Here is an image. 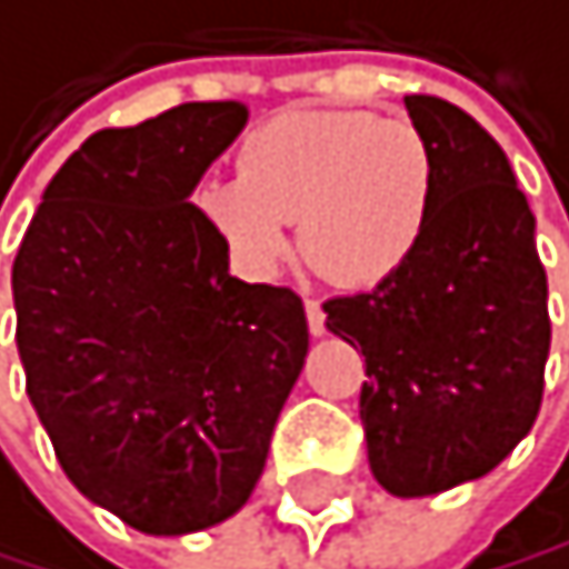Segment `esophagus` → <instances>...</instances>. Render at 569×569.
<instances>
[{"instance_id":"obj_1","label":"esophagus","mask_w":569,"mask_h":569,"mask_svg":"<svg viewBox=\"0 0 569 569\" xmlns=\"http://www.w3.org/2000/svg\"><path fill=\"white\" fill-rule=\"evenodd\" d=\"M305 311H308V329H311V337H322V333H326V311H322V301H315V297H308V301H305Z\"/></svg>"}]
</instances>
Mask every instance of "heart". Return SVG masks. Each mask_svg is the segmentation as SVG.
<instances>
[{"instance_id": "heart-1", "label": "heart", "mask_w": 569, "mask_h": 569, "mask_svg": "<svg viewBox=\"0 0 569 569\" xmlns=\"http://www.w3.org/2000/svg\"><path fill=\"white\" fill-rule=\"evenodd\" d=\"M433 153L419 128L366 110H301L254 128L236 179L207 182L197 207L247 276L305 254L340 282H383L409 264L433 214Z\"/></svg>"}]
</instances>
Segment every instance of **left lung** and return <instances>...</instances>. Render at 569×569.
Segmentation results:
<instances>
[{"label":"left lung","instance_id":"8db88e82","mask_svg":"<svg viewBox=\"0 0 569 569\" xmlns=\"http://www.w3.org/2000/svg\"><path fill=\"white\" fill-rule=\"evenodd\" d=\"M433 153L423 243L366 293L326 301L329 333L362 348L369 470L398 498L491 473L535 427L549 358V282L509 160L448 99L405 96Z\"/></svg>","mask_w":569,"mask_h":569}]
</instances>
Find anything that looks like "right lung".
Returning a JSON list of instances; mask_svg holds the SVG:
<instances>
[{"instance_id": "obj_1", "label": "right lung", "mask_w": 569, "mask_h": 569, "mask_svg": "<svg viewBox=\"0 0 569 569\" xmlns=\"http://www.w3.org/2000/svg\"><path fill=\"white\" fill-rule=\"evenodd\" d=\"M243 103L89 136L13 261L28 398L71 483L142 535H193L254 491L308 355L290 287L229 276L189 200Z\"/></svg>"}]
</instances>
